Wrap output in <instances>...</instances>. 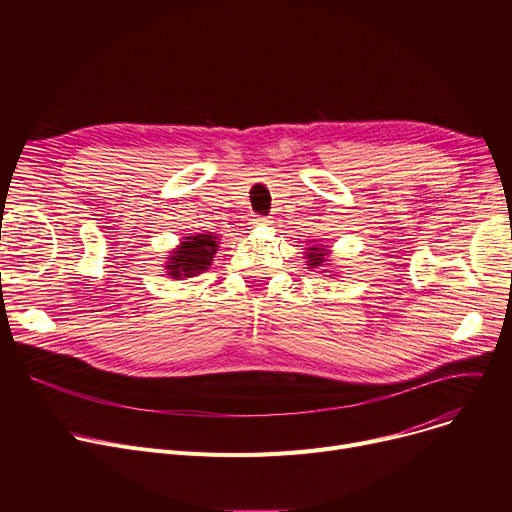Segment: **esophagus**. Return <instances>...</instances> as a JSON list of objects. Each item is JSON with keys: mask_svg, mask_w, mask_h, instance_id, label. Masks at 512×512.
Listing matches in <instances>:
<instances>
[{"mask_svg": "<svg viewBox=\"0 0 512 512\" xmlns=\"http://www.w3.org/2000/svg\"><path fill=\"white\" fill-rule=\"evenodd\" d=\"M253 224H255V226H270L272 220L265 218V215H257V218L253 220Z\"/></svg>", "mask_w": 512, "mask_h": 512, "instance_id": "1", "label": "esophagus"}]
</instances>
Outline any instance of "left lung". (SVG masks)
<instances>
[{
    "label": "left lung",
    "mask_w": 512,
    "mask_h": 512,
    "mask_svg": "<svg viewBox=\"0 0 512 512\" xmlns=\"http://www.w3.org/2000/svg\"><path fill=\"white\" fill-rule=\"evenodd\" d=\"M326 257H328V251L324 247H309L307 249V265L309 267H324L328 261Z\"/></svg>",
    "instance_id": "obj_1"
}]
</instances>
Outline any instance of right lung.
<instances>
[{"label":"right lung","instance_id":"add662e5","mask_svg":"<svg viewBox=\"0 0 512 512\" xmlns=\"http://www.w3.org/2000/svg\"><path fill=\"white\" fill-rule=\"evenodd\" d=\"M215 251H218V236L211 232L184 236L178 249H174L172 255L168 257V263H166L168 276H172L174 280H182V278H193L205 272L213 261Z\"/></svg>","mask_w":512,"mask_h":512}]
</instances>
